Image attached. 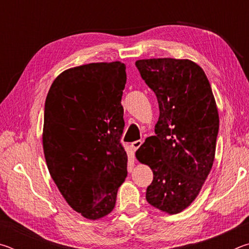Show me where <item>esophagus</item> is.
Returning a JSON list of instances; mask_svg holds the SVG:
<instances>
[{"mask_svg":"<svg viewBox=\"0 0 249 249\" xmlns=\"http://www.w3.org/2000/svg\"><path fill=\"white\" fill-rule=\"evenodd\" d=\"M142 141H136V142H132V148H133L134 150H137V149L140 148V147L142 146Z\"/></svg>","mask_w":249,"mask_h":249,"instance_id":"esophagus-1","label":"esophagus"}]
</instances>
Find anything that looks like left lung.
<instances>
[{
    "label": "left lung",
    "instance_id": "obj_1",
    "mask_svg": "<svg viewBox=\"0 0 249 249\" xmlns=\"http://www.w3.org/2000/svg\"><path fill=\"white\" fill-rule=\"evenodd\" d=\"M136 67L159 104L156 135L136 151L154 174L146 200L163 213L178 214L199 196L212 169L220 125L216 102L195 61L141 59Z\"/></svg>",
    "mask_w": 249,
    "mask_h": 249
}]
</instances>
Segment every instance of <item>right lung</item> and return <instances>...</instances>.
<instances>
[{
  "instance_id": "right-lung-1",
  "label": "right lung",
  "mask_w": 249,
  "mask_h": 249,
  "mask_svg": "<svg viewBox=\"0 0 249 249\" xmlns=\"http://www.w3.org/2000/svg\"><path fill=\"white\" fill-rule=\"evenodd\" d=\"M125 69L121 61L69 68L46 98L43 148L49 174L67 203L91 221L112 212L127 176L120 142Z\"/></svg>"
}]
</instances>
